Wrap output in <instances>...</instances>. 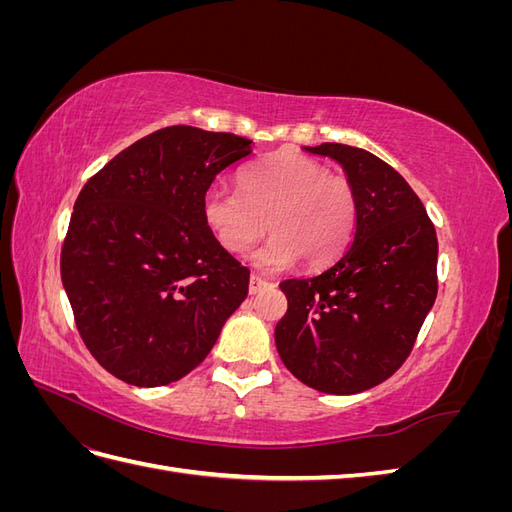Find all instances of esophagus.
<instances>
[{"label":"esophagus","mask_w":512,"mask_h":512,"mask_svg":"<svg viewBox=\"0 0 512 512\" xmlns=\"http://www.w3.org/2000/svg\"><path fill=\"white\" fill-rule=\"evenodd\" d=\"M269 286V280H265V277L260 275H252L250 277V294H256L260 290H265Z\"/></svg>","instance_id":"esophagus-1"}]
</instances>
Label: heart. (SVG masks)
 Segmentation results:
<instances>
[{
	"instance_id": "1",
	"label": "heart",
	"mask_w": 512,
	"mask_h": 512,
	"mask_svg": "<svg viewBox=\"0 0 512 512\" xmlns=\"http://www.w3.org/2000/svg\"><path fill=\"white\" fill-rule=\"evenodd\" d=\"M200 213L211 237L241 256L262 232L254 262L265 271L301 260L307 269L327 267L346 250L356 228V194L346 177L329 175L320 162L280 151L239 173V194L213 188Z\"/></svg>"
}]
</instances>
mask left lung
I'll return each instance as SVG.
<instances>
[{
  "label": "left lung",
  "mask_w": 512,
  "mask_h": 512,
  "mask_svg": "<svg viewBox=\"0 0 512 512\" xmlns=\"http://www.w3.org/2000/svg\"><path fill=\"white\" fill-rule=\"evenodd\" d=\"M344 168L356 194L352 243L329 269L280 284L288 312L275 346L320 393L371 389L408 359L438 294V237L408 181L359 147H303Z\"/></svg>",
  "instance_id": "left-lung-1"
}]
</instances>
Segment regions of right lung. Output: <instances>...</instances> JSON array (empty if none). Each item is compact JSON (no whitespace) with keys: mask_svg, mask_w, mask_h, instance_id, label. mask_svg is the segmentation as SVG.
Masks as SVG:
<instances>
[{"mask_svg":"<svg viewBox=\"0 0 512 512\" xmlns=\"http://www.w3.org/2000/svg\"><path fill=\"white\" fill-rule=\"evenodd\" d=\"M250 138L170 126L91 177L61 247V282L87 350L134 386L188 376L245 301L250 269L211 237L203 196Z\"/></svg>","mask_w":512,"mask_h":512,"instance_id":"1","label":"right lung"}]
</instances>
